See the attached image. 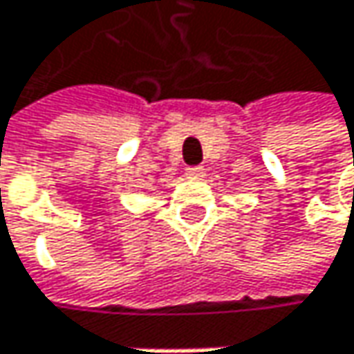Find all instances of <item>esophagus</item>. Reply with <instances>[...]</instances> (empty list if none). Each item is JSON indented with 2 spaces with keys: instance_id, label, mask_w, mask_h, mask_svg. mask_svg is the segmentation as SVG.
<instances>
[{
  "instance_id": "obj_1",
  "label": "esophagus",
  "mask_w": 354,
  "mask_h": 354,
  "mask_svg": "<svg viewBox=\"0 0 354 354\" xmlns=\"http://www.w3.org/2000/svg\"><path fill=\"white\" fill-rule=\"evenodd\" d=\"M205 176H207V174H205V168H203V166L186 168V178H190V180H203Z\"/></svg>"
}]
</instances>
